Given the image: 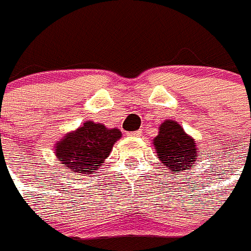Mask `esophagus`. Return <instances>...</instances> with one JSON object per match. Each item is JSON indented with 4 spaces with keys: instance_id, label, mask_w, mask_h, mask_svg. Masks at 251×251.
Listing matches in <instances>:
<instances>
[{
    "instance_id": "1",
    "label": "esophagus",
    "mask_w": 251,
    "mask_h": 251,
    "mask_svg": "<svg viewBox=\"0 0 251 251\" xmlns=\"http://www.w3.org/2000/svg\"><path fill=\"white\" fill-rule=\"evenodd\" d=\"M130 136H140L142 135V130H136V131H132L129 134Z\"/></svg>"
}]
</instances>
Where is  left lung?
<instances>
[{
    "label": "left lung",
    "mask_w": 251,
    "mask_h": 251,
    "mask_svg": "<svg viewBox=\"0 0 251 251\" xmlns=\"http://www.w3.org/2000/svg\"><path fill=\"white\" fill-rule=\"evenodd\" d=\"M158 158L171 174H180L193 163L199 154V149L193 138L187 135L177 122L168 120L159 126V134L154 138Z\"/></svg>",
    "instance_id": "8db88e82"
}]
</instances>
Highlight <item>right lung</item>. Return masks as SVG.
I'll return each mask as SVG.
<instances>
[{
  "mask_svg": "<svg viewBox=\"0 0 251 251\" xmlns=\"http://www.w3.org/2000/svg\"><path fill=\"white\" fill-rule=\"evenodd\" d=\"M121 138L119 129H107L93 121L84 122L76 131L67 134L56 144L54 153L62 165L76 174H92L109 155Z\"/></svg>",
  "mask_w": 251,
  "mask_h": 251,
  "instance_id": "1",
  "label": "right lung"
}]
</instances>
